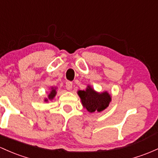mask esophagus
<instances>
[{"label":"esophagus","mask_w":158,"mask_h":158,"mask_svg":"<svg viewBox=\"0 0 158 158\" xmlns=\"http://www.w3.org/2000/svg\"><path fill=\"white\" fill-rule=\"evenodd\" d=\"M66 88H67L68 91H70V90H72L73 88V82H70V81H68V82H66Z\"/></svg>","instance_id":"34e87169"}]
</instances>
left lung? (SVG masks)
<instances>
[{
	"instance_id": "8db88e82",
	"label": "left lung",
	"mask_w": 158,
	"mask_h": 158,
	"mask_svg": "<svg viewBox=\"0 0 158 158\" xmlns=\"http://www.w3.org/2000/svg\"><path fill=\"white\" fill-rule=\"evenodd\" d=\"M82 104L89 112H100L109 106L111 100L110 94L107 91L98 93L90 85L85 91H78Z\"/></svg>"
}]
</instances>
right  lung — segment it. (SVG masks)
Returning a JSON list of instances; mask_svg holds the SVG:
<instances>
[{
  "label": "right lung",
  "instance_id": "obj_1",
  "mask_svg": "<svg viewBox=\"0 0 158 158\" xmlns=\"http://www.w3.org/2000/svg\"><path fill=\"white\" fill-rule=\"evenodd\" d=\"M56 94H57V92H56V88H54V87H52V88H51V91H50V93L48 94V98H46V99H45L44 101L47 102L48 100H52L54 98H55V95H56Z\"/></svg>",
  "mask_w": 158,
  "mask_h": 158
}]
</instances>
